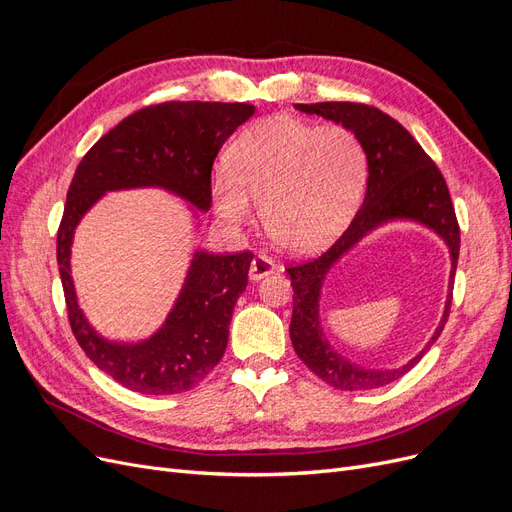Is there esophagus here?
<instances>
[{
  "instance_id": "obj_1",
  "label": "esophagus",
  "mask_w": 512,
  "mask_h": 512,
  "mask_svg": "<svg viewBox=\"0 0 512 512\" xmlns=\"http://www.w3.org/2000/svg\"><path fill=\"white\" fill-rule=\"evenodd\" d=\"M275 269H277L275 262H273L269 256L258 254V256L252 260V265H250V277H252L254 282H258V280H262V277L271 275Z\"/></svg>"
}]
</instances>
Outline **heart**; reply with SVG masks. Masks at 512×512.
Returning a JSON list of instances; mask_svg holds the SVG:
<instances>
[{
	"mask_svg": "<svg viewBox=\"0 0 512 512\" xmlns=\"http://www.w3.org/2000/svg\"><path fill=\"white\" fill-rule=\"evenodd\" d=\"M363 173L365 153L354 132L280 115L237 138L228 168L215 175L211 192L228 224L250 218L252 198L275 245L312 254L346 226L361 194Z\"/></svg>",
	"mask_w": 512,
	"mask_h": 512,
	"instance_id": "1",
	"label": "heart"
}]
</instances>
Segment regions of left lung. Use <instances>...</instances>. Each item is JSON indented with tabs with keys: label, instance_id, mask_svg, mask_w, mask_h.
I'll list each match as a JSON object with an SVG mask.
<instances>
[{
	"label": "left lung",
	"instance_id": "obj_1",
	"mask_svg": "<svg viewBox=\"0 0 512 512\" xmlns=\"http://www.w3.org/2000/svg\"><path fill=\"white\" fill-rule=\"evenodd\" d=\"M303 113L320 115L354 132L367 156V192L363 207L327 252L301 265L288 267L292 297L290 339L299 359L314 374L339 391H369L399 380L423 359V354L440 337L453 301V280L459 258V224L451 192L440 168L414 141V136L380 108L356 102L294 104ZM391 219H414L440 234L452 252V282L441 327L430 344L412 362L397 370H374L350 364L323 339L319 324V290L334 262L367 231Z\"/></svg>",
	"mask_w": 512,
	"mask_h": 512
}]
</instances>
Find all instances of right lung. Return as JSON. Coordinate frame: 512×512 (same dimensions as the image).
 <instances>
[{
	"label": "right lung",
	"instance_id": "add662e5",
	"mask_svg": "<svg viewBox=\"0 0 512 512\" xmlns=\"http://www.w3.org/2000/svg\"><path fill=\"white\" fill-rule=\"evenodd\" d=\"M243 102H162L119 121L91 147L68 188L57 230V265L76 342L104 374L143 395L190 391L220 363L232 309L247 286L252 252H196L166 322L145 342L115 344L83 316L70 247L83 215L113 190L164 188L196 209L211 207V168L226 138L254 115Z\"/></svg>",
	"mask_w": 512,
	"mask_h": 512
}]
</instances>
